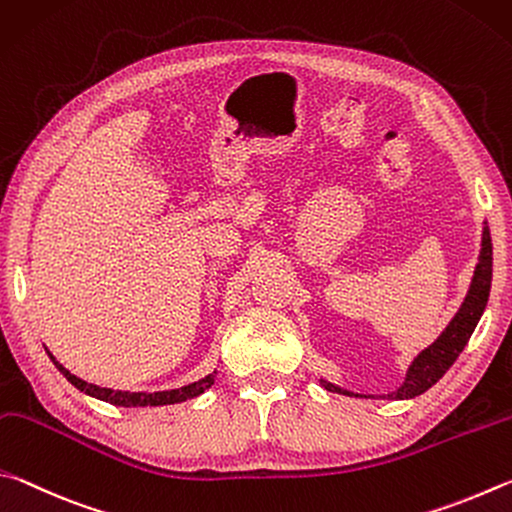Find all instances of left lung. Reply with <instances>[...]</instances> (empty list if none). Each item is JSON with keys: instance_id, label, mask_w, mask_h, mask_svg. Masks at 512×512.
I'll use <instances>...</instances> for the list:
<instances>
[{"instance_id": "1", "label": "left lung", "mask_w": 512, "mask_h": 512, "mask_svg": "<svg viewBox=\"0 0 512 512\" xmlns=\"http://www.w3.org/2000/svg\"><path fill=\"white\" fill-rule=\"evenodd\" d=\"M490 283H492V240H490V229L488 224L483 227V238H481V254H479V265L474 270L472 276V285L468 290V297H465L463 306L456 312L454 319L450 321L441 337L436 342L425 348L414 362H411L407 378L402 382V387L398 391L389 393V400H407V398H416L420 393H425L429 387L443 378L447 373V369L456 362V357L461 355V351L465 348V344L470 342V337L477 328L479 319L486 310V303L490 297ZM321 384L328 391L335 393H344V396H355V398H375V396H360V393L346 391L342 387H335L326 380H321Z\"/></svg>"}]
</instances>
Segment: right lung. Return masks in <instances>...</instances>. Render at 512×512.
Instances as JSON below:
<instances>
[{"instance_id": "1", "label": "right lung", "mask_w": 512, "mask_h": 512, "mask_svg": "<svg viewBox=\"0 0 512 512\" xmlns=\"http://www.w3.org/2000/svg\"><path fill=\"white\" fill-rule=\"evenodd\" d=\"M51 357V362L56 364V369L65 375V378L74 384L76 389H80L83 393H87V396L92 398H98V400H105L110 402V405H116V407H159V405H175V402H184V400H191V398H197L200 393H204L206 389L211 387V384L215 382V378H218V371H213L206 375V378L197 380L193 384H186V387L182 389H170V391H155V393H146V391H114V389H105V387H96V384H89L85 380L76 378L74 373H69L65 366H62L60 362H56V357Z\"/></svg>"}]
</instances>
